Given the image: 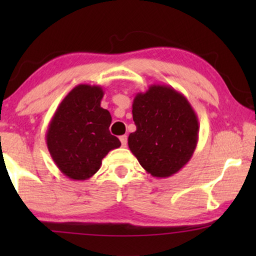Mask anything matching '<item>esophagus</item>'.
<instances>
[{
    "label": "esophagus",
    "mask_w": 256,
    "mask_h": 256,
    "mask_svg": "<svg viewBox=\"0 0 256 256\" xmlns=\"http://www.w3.org/2000/svg\"><path fill=\"white\" fill-rule=\"evenodd\" d=\"M120 141H121V144H122V146H127V136L126 135H122V136H120Z\"/></svg>",
    "instance_id": "1"
}]
</instances>
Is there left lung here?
<instances>
[{"instance_id":"left-lung-1","label":"left lung","mask_w":256,"mask_h":256,"mask_svg":"<svg viewBox=\"0 0 256 256\" xmlns=\"http://www.w3.org/2000/svg\"><path fill=\"white\" fill-rule=\"evenodd\" d=\"M128 146L143 169L152 177L178 172L194 155L198 143V118L180 92L168 85H150L132 101Z\"/></svg>"}]
</instances>
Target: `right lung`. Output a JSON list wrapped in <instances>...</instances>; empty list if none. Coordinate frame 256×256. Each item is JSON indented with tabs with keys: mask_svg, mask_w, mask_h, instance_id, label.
Masks as SVG:
<instances>
[{
	"mask_svg": "<svg viewBox=\"0 0 256 256\" xmlns=\"http://www.w3.org/2000/svg\"><path fill=\"white\" fill-rule=\"evenodd\" d=\"M104 94L101 86H76L48 124V152L58 169L73 180L92 177L104 157L121 146L120 140L110 132V113L100 106Z\"/></svg>",
	"mask_w": 256,
	"mask_h": 256,
	"instance_id": "obj_1",
	"label": "right lung"
}]
</instances>
